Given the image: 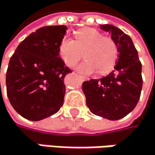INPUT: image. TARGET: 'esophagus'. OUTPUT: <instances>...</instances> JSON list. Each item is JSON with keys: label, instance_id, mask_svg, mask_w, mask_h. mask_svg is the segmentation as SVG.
<instances>
[{"label": "esophagus", "instance_id": "obj_1", "mask_svg": "<svg viewBox=\"0 0 155 155\" xmlns=\"http://www.w3.org/2000/svg\"><path fill=\"white\" fill-rule=\"evenodd\" d=\"M80 78L83 79V80H85V77H84V76H80Z\"/></svg>", "mask_w": 155, "mask_h": 155}]
</instances>
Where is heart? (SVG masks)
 Listing matches in <instances>:
<instances>
[{
    "label": "heart",
    "instance_id": "1",
    "mask_svg": "<svg viewBox=\"0 0 155 155\" xmlns=\"http://www.w3.org/2000/svg\"><path fill=\"white\" fill-rule=\"evenodd\" d=\"M84 56L85 61L78 66L82 73L89 74L98 71L108 72L117 60L118 49L116 42L93 28H84L75 33L74 40L64 38L59 46V54L64 63L74 67Z\"/></svg>",
    "mask_w": 155,
    "mask_h": 155
}]
</instances>
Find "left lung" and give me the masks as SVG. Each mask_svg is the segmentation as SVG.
Instances as JSON below:
<instances>
[{
  "label": "left lung",
  "mask_w": 155,
  "mask_h": 155,
  "mask_svg": "<svg viewBox=\"0 0 155 155\" xmlns=\"http://www.w3.org/2000/svg\"><path fill=\"white\" fill-rule=\"evenodd\" d=\"M100 28L111 34L117 46L118 60L108 75L84 82L83 92L93 114L117 120L130 113L138 104L142 88L141 63L127 34L112 25H102Z\"/></svg>",
  "instance_id": "left-lung-1"
}]
</instances>
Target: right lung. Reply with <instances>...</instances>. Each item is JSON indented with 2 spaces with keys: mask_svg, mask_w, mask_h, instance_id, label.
Masks as SVG:
<instances>
[{
  "mask_svg": "<svg viewBox=\"0 0 155 155\" xmlns=\"http://www.w3.org/2000/svg\"><path fill=\"white\" fill-rule=\"evenodd\" d=\"M66 30L65 25L36 30L18 45L10 59L7 95L15 110L28 120L50 117L63 105V80L71 72L59 54Z\"/></svg>",
  "mask_w": 155,
  "mask_h": 155,
  "instance_id": "right-lung-1",
  "label": "right lung"
}]
</instances>
